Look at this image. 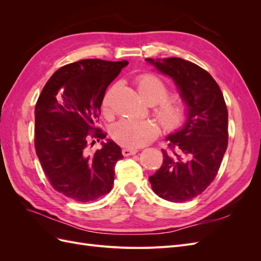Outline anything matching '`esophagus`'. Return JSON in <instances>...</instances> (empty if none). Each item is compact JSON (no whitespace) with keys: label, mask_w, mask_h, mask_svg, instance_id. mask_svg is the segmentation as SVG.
I'll use <instances>...</instances> for the list:
<instances>
[{"label":"esophagus","mask_w":261,"mask_h":261,"mask_svg":"<svg viewBox=\"0 0 261 261\" xmlns=\"http://www.w3.org/2000/svg\"><path fill=\"white\" fill-rule=\"evenodd\" d=\"M136 152H137L136 149H130V148H124V149L122 150V153H123V155H125V156L133 155V154H135Z\"/></svg>","instance_id":"34e87169"}]
</instances>
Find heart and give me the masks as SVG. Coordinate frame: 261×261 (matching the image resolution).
I'll return each instance as SVG.
<instances>
[{
    "mask_svg": "<svg viewBox=\"0 0 261 261\" xmlns=\"http://www.w3.org/2000/svg\"><path fill=\"white\" fill-rule=\"evenodd\" d=\"M135 84L140 96L153 106V114L163 130L175 132L184 125L188 112L186 102L177 94H168L169 87L159 76L141 74L136 77ZM101 109L106 116L112 115V89L106 92ZM158 134L159 126L151 120L122 118L112 128L113 139L127 148L144 146L154 139Z\"/></svg>",
    "mask_w": 261,
    "mask_h": 261,
    "instance_id": "heart-1",
    "label": "heart"
}]
</instances>
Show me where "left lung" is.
I'll list each match as a JSON object with an SVG mask.
<instances>
[{
  "instance_id": "1",
  "label": "left lung",
  "mask_w": 261,
  "mask_h": 261,
  "mask_svg": "<svg viewBox=\"0 0 261 261\" xmlns=\"http://www.w3.org/2000/svg\"><path fill=\"white\" fill-rule=\"evenodd\" d=\"M146 60L173 78L187 105L185 126L168 137L161 168L149 176L158 196L183 202L200 195L218 174L228 143L227 108L217 82L195 63Z\"/></svg>"
}]
</instances>
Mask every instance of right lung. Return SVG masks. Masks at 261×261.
<instances>
[{
  "label": "right lung",
  "mask_w": 261,
  "mask_h": 261,
  "mask_svg": "<svg viewBox=\"0 0 261 261\" xmlns=\"http://www.w3.org/2000/svg\"><path fill=\"white\" fill-rule=\"evenodd\" d=\"M127 64L99 59L70 63L50 77L38 98L36 153L51 186L70 199L88 202L112 189L121 148L112 140L93 153L88 147L107 136L97 126L102 99Z\"/></svg>",
  "instance_id": "1"
}]
</instances>
